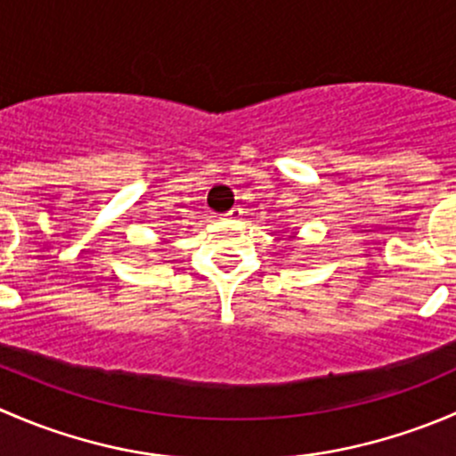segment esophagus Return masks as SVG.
Wrapping results in <instances>:
<instances>
[{
  "mask_svg": "<svg viewBox=\"0 0 456 456\" xmlns=\"http://www.w3.org/2000/svg\"><path fill=\"white\" fill-rule=\"evenodd\" d=\"M242 216V209L240 207H233L232 211H227V214H224V220H233V218H240Z\"/></svg>",
  "mask_w": 456,
  "mask_h": 456,
  "instance_id": "obj_1",
  "label": "esophagus"
}]
</instances>
